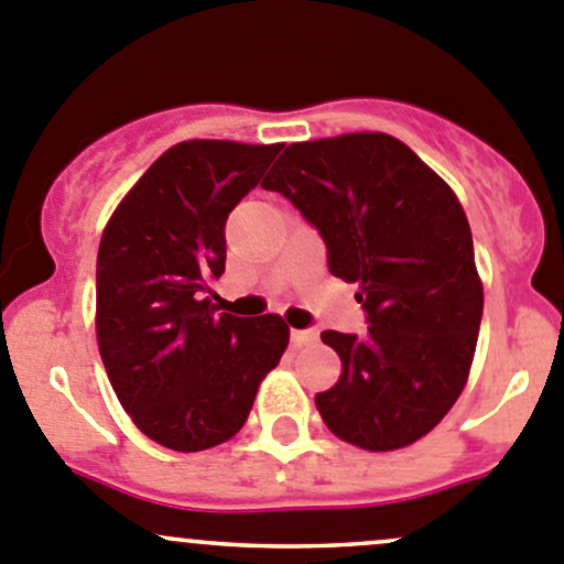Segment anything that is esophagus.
<instances>
[{"label":"esophagus","instance_id":"34e87169","mask_svg":"<svg viewBox=\"0 0 564 564\" xmlns=\"http://www.w3.org/2000/svg\"><path fill=\"white\" fill-rule=\"evenodd\" d=\"M316 340H318L316 329H292L294 346H308V344H316Z\"/></svg>","mask_w":564,"mask_h":564}]
</instances>
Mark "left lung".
Here are the masks:
<instances>
[{
    "mask_svg": "<svg viewBox=\"0 0 564 564\" xmlns=\"http://www.w3.org/2000/svg\"><path fill=\"white\" fill-rule=\"evenodd\" d=\"M300 209L335 278L357 286L362 335L324 329L344 371L318 392L327 429L362 451L429 434L469 377L482 318L469 220L456 193L388 133L286 147L261 182Z\"/></svg>",
    "mask_w": 564,
    "mask_h": 564,
    "instance_id": "8db88e82",
    "label": "left lung"
}]
</instances>
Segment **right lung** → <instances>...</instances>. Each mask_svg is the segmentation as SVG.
Instances as JSON below:
<instances>
[{"label": "right lung", "instance_id": "obj_1", "mask_svg": "<svg viewBox=\"0 0 564 564\" xmlns=\"http://www.w3.org/2000/svg\"><path fill=\"white\" fill-rule=\"evenodd\" d=\"M283 144L182 141L122 198L98 250V346L124 412L158 445L207 451L246 425L281 362V316L218 314L226 218Z\"/></svg>", "mask_w": 564, "mask_h": 564}]
</instances>
